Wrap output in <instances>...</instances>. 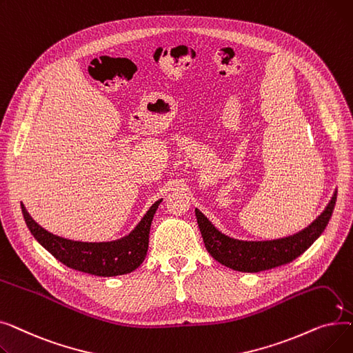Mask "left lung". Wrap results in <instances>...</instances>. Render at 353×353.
<instances>
[{
    "label": "left lung",
    "mask_w": 353,
    "mask_h": 353,
    "mask_svg": "<svg viewBox=\"0 0 353 353\" xmlns=\"http://www.w3.org/2000/svg\"><path fill=\"white\" fill-rule=\"evenodd\" d=\"M338 189L333 192L323 212L305 229L272 240H242L220 232L199 209H194L203 242L214 261L229 269L256 273L294 261L316 240L329 223L335 209Z\"/></svg>",
    "instance_id": "obj_1"
}]
</instances>
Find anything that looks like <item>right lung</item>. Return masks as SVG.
I'll return each mask as SVG.
<instances>
[{
    "mask_svg": "<svg viewBox=\"0 0 353 353\" xmlns=\"http://www.w3.org/2000/svg\"><path fill=\"white\" fill-rule=\"evenodd\" d=\"M161 201L163 199L154 201V205L128 234L110 242H80L52 234L37 223L23 203L21 210L37 242L63 265L88 274L111 277L132 273L144 262L150 226Z\"/></svg>",
    "mask_w": 353,
    "mask_h": 353,
    "instance_id": "obj_1",
    "label": "right lung"
}]
</instances>
